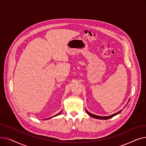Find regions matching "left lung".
<instances>
[{
    "label": "left lung",
    "instance_id": "left-lung-1",
    "mask_svg": "<svg viewBox=\"0 0 146 146\" xmlns=\"http://www.w3.org/2000/svg\"><path fill=\"white\" fill-rule=\"evenodd\" d=\"M129 99L128 100V102H129ZM128 102H127V104H128ZM127 104H126V105H127ZM125 105V106H126ZM86 112L88 113V114L89 115H90V117H93V118H96V119H110V118H112L113 117H114V116H115V115H118V113H119L122 110H121V111H118V112H117V113H113V114H112V115H110V116H106V117H102V116H98V115H94V114H92V113H90L89 112H88L86 110Z\"/></svg>",
    "mask_w": 146,
    "mask_h": 146
}]
</instances>
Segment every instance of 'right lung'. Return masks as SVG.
Returning a JSON list of instances; mask_svg holds the SVG:
<instances>
[{"label": "right lung", "mask_w": 146, "mask_h": 146, "mask_svg": "<svg viewBox=\"0 0 146 146\" xmlns=\"http://www.w3.org/2000/svg\"><path fill=\"white\" fill-rule=\"evenodd\" d=\"M61 113V111L60 112H59L58 113H57V114H56V115H54V116H53V117H51V118H52V117H56V116H57V115H60V113Z\"/></svg>", "instance_id": "obj_1"}]
</instances>
